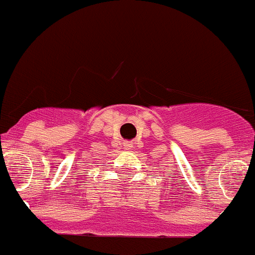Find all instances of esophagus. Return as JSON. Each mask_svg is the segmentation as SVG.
Here are the masks:
<instances>
[{"label": "esophagus", "mask_w": 255, "mask_h": 255, "mask_svg": "<svg viewBox=\"0 0 255 255\" xmlns=\"http://www.w3.org/2000/svg\"><path fill=\"white\" fill-rule=\"evenodd\" d=\"M132 146H133V145H132V143H130V142H126L125 143V149L130 150V149H132Z\"/></svg>", "instance_id": "1"}]
</instances>
